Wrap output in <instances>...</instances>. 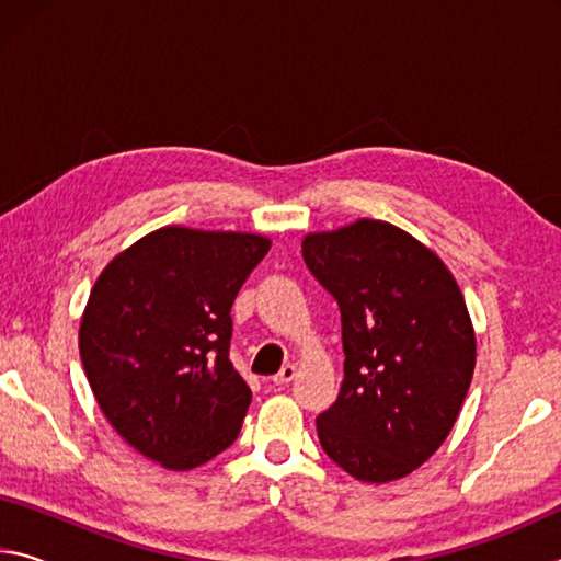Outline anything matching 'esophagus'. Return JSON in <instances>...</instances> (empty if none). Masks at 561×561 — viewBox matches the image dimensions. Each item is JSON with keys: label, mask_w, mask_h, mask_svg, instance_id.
Listing matches in <instances>:
<instances>
[{"label": "esophagus", "mask_w": 561, "mask_h": 561, "mask_svg": "<svg viewBox=\"0 0 561 561\" xmlns=\"http://www.w3.org/2000/svg\"><path fill=\"white\" fill-rule=\"evenodd\" d=\"M294 376H297V366L287 364V366H282V371L277 376H274V383H277V386H289L294 381Z\"/></svg>", "instance_id": "esophagus-1"}]
</instances>
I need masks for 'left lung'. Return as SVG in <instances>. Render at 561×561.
<instances>
[{"label":"left lung","instance_id":"left-lung-1","mask_svg":"<svg viewBox=\"0 0 561 561\" xmlns=\"http://www.w3.org/2000/svg\"><path fill=\"white\" fill-rule=\"evenodd\" d=\"M301 254L341 311L344 381L317 433L364 482L411 474L453 431L474 371V331L443 260L401 227L356 220L304 237Z\"/></svg>","mask_w":561,"mask_h":561}]
</instances>
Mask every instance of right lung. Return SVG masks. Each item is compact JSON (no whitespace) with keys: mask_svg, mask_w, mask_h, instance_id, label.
Returning <instances> with one entry per match:
<instances>
[{"mask_svg":"<svg viewBox=\"0 0 561 561\" xmlns=\"http://www.w3.org/2000/svg\"><path fill=\"white\" fill-rule=\"evenodd\" d=\"M270 244L168 225L93 284L79 329L89 386L121 438L168 470L205 465L240 435L252 391L230 360V309Z\"/></svg>","mask_w":561,"mask_h":561,"instance_id":"right-lung-1","label":"right lung"}]
</instances>
